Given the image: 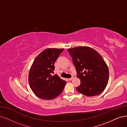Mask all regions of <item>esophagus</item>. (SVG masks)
Returning a JSON list of instances; mask_svg holds the SVG:
<instances>
[{"label":"esophagus","instance_id":"obj_1","mask_svg":"<svg viewBox=\"0 0 127 127\" xmlns=\"http://www.w3.org/2000/svg\"><path fill=\"white\" fill-rule=\"evenodd\" d=\"M73 77H74L72 76V77H71V78H69V79H68V81H71V80H72L73 79Z\"/></svg>","mask_w":127,"mask_h":127}]
</instances>
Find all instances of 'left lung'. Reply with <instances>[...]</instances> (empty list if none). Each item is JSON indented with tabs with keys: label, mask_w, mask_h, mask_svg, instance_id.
Returning <instances> with one entry per match:
<instances>
[{
	"label": "left lung",
	"mask_w": 127,
	"mask_h": 127,
	"mask_svg": "<svg viewBox=\"0 0 127 127\" xmlns=\"http://www.w3.org/2000/svg\"><path fill=\"white\" fill-rule=\"evenodd\" d=\"M75 67L80 85L79 92L87 96L100 95L107 87L109 69L102 56L94 49L79 46L67 50Z\"/></svg>",
	"instance_id": "left-lung-1"
}]
</instances>
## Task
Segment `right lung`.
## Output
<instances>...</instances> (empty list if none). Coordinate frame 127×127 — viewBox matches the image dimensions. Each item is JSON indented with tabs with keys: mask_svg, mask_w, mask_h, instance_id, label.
Listing matches in <instances>:
<instances>
[{
	"mask_svg": "<svg viewBox=\"0 0 127 127\" xmlns=\"http://www.w3.org/2000/svg\"><path fill=\"white\" fill-rule=\"evenodd\" d=\"M64 49L47 48L36 57L28 75L30 88L35 95L44 100H52L62 93L66 82L57 75L52 76L54 64Z\"/></svg>",
	"mask_w": 127,
	"mask_h": 127,
	"instance_id": "add662e5",
	"label": "right lung"
}]
</instances>
